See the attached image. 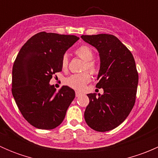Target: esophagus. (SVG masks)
Wrapping results in <instances>:
<instances>
[{"instance_id":"34e87169","label":"esophagus","mask_w":158,"mask_h":158,"mask_svg":"<svg viewBox=\"0 0 158 158\" xmlns=\"http://www.w3.org/2000/svg\"><path fill=\"white\" fill-rule=\"evenodd\" d=\"M81 95H82V93H81V92H76V97H79Z\"/></svg>"}]
</instances>
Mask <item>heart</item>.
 <instances>
[{"instance_id":"b5f03b06","label":"heart","mask_w":158,"mask_h":158,"mask_svg":"<svg viewBox=\"0 0 158 158\" xmlns=\"http://www.w3.org/2000/svg\"><path fill=\"white\" fill-rule=\"evenodd\" d=\"M75 53L84 60L83 69H87L92 74H96L98 71V66L92 60L94 57V52L92 49L88 46H81L75 51ZM69 66V58L66 54L63 55L61 60V67L63 70H66ZM91 76L89 72L85 71L81 73H76L69 76L66 79V84L69 85L70 88L76 90H83L85 85L90 82Z\"/></svg>"}]
</instances>
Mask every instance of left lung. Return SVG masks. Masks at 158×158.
I'll return each instance as SVG.
<instances>
[{"instance_id":"left-lung-1","label":"left lung","mask_w":158,"mask_h":158,"mask_svg":"<svg viewBox=\"0 0 158 158\" xmlns=\"http://www.w3.org/2000/svg\"><path fill=\"white\" fill-rule=\"evenodd\" d=\"M85 42L98 49L100 69L96 87L103 95L88 94L84 117L97 131L112 130L126 119L136 99L138 73L131 51L114 35H82Z\"/></svg>"}]
</instances>
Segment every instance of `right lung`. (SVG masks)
<instances>
[{"mask_svg":"<svg viewBox=\"0 0 158 158\" xmlns=\"http://www.w3.org/2000/svg\"><path fill=\"white\" fill-rule=\"evenodd\" d=\"M79 38L40 32L22 47L12 70V94L22 115L36 128L50 130L63 122L75 98V92L63 85L58 92L49 85L52 75L62 71L66 51Z\"/></svg>","mask_w":158,"mask_h":158,"instance_id":"right-lung-1","label":"right lung"}]
</instances>
